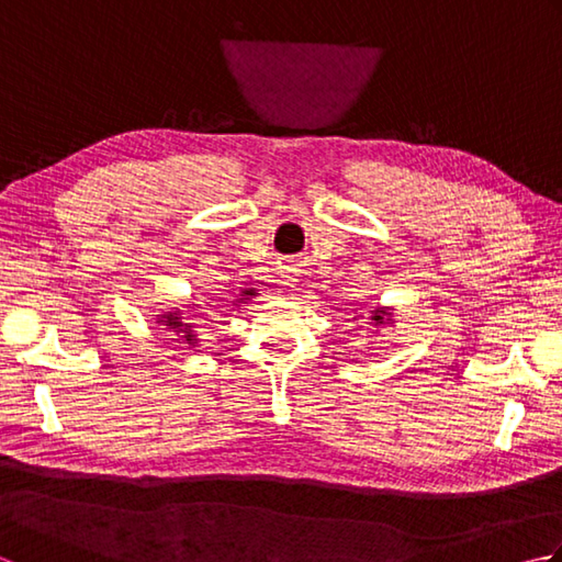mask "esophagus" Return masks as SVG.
Listing matches in <instances>:
<instances>
[{
	"label": "esophagus",
	"instance_id": "esophagus-1",
	"mask_svg": "<svg viewBox=\"0 0 562 562\" xmlns=\"http://www.w3.org/2000/svg\"><path fill=\"white\" fill-rule=\"evenodd\" d=\"M282 284H284V288H294V284H296V278H294V274H282Z\"/></svg>",
	"mask_w": 562,
	"mask_h": 562
}]
</instances>
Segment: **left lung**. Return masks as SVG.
I'll use <instances>...</instances> for the list:
<instances>
[{"mask_svg":"<svg viewBox=\"0 0 562 562\" xmlns=\"http://www.w3.org/2000/svg\"><path fill=\"white\" fill-rule=\"evenodd\" d=\"M389 312L386 308H374L372 312V326H381V324H389Z\"/></svg>","mask_w":562,"mask_h":562,"instance_id":"left-lung-1","label":"left lung"}]
</instances>
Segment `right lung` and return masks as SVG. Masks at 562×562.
<instances>
[{
  "label": "right lung",
  "instance_id": "right-lung-1",
  "mask_svg": "<svg viewBox=\"0 0 562 562\" xmlns=\"http://www.w3.org/2000/svg\"><path fill=\"white\" fill-rule=\"evenodd\" d=\"M254 294H256L254 290H244V292H241V300H234L232 306L244 304V300H248V296H254ZM159 324L169 326V330H173V336H176L178 340H183L186 345H193V348L198 345V333L193 330V326L186 324V318L181 316V312H164L161 318H159Z\"/></svg>",
  "mask_w": 562,
  "mask_h": 562
}]
</instances>
